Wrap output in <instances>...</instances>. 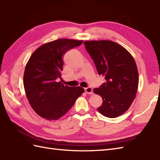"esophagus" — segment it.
<instances>
[{
    "label": "esophagus",
    "instance_id": "34e87169",
    "mask_svg": "<svg viewBox=\"0 0 160 160\" xmlns=\"http://www.w3.org/2000/svg\"><path fill=\"white\" fill-rule=\"evenodd\" d=\"M85 92H86L88 94H92V92H93V89L91 87H88V88H85Z\"/></svg>",
    "mask_w": 160,
    "mask_h": 160
}]
</instances>
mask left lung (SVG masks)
Listing matches in <instances>:
<instances>
[{
	"instance_id": "8db88e82",
	"label": "left lung",
	"mask_w": 160,
	"mask_h": 160,
	"mask_svg": "<svg viewBox=\"0 0 160 160\" xmlns=\"http://www.w3.org/2000/svg\"><path fill=\"white\" fill-rule=\"evenodd\" d=\"M83 43L98 75L106 80L93 89L103 101L97 110L108 118L119 117L129 108L137 92L138 73L134 58L113 41H89Z\"/></svg>"
}]
</instances>
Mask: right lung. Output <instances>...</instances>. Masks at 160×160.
<instances>
[{
  "label": "right lung",
  "instance_id": "right-lung-1",
  "mask_svg": "<svg viewBox=\"0 0 160 160\" xmlns=\"http://www.w3.org/2000/svg\"><path fill=\"white\" fill-rule=\"evenodd\" d=\"M82 41L58 39L39 47L30 56L24 75V87L29 103L37 113L48 120H56L69 111L84 92L81 87H68L62 79V57Z\"/></svg>",
  "mask_w": 160,
  "mask_h": 160
}]
</instances>
